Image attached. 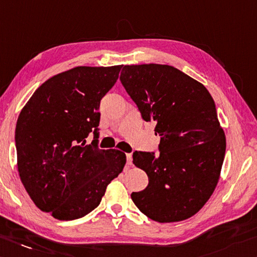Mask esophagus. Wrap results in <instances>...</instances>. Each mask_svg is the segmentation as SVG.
<instances>
[{
  "instance_id": "1",
  "label": "esophagus",
  "mask_w": 257,
  "mask_h": 257,
  "mask_svg": "<svg viewBox=\"0 0 257 257\" xmlns=\"http://www.w3.org/2000/svg\"><path fill=\"white\" fill-rule=\"evenodd\" d=\"M126 163L127 165H132V154H126Z\"/></svg>"
}]
</instances>
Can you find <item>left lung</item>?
<instances>
[{
    "instance_id": "left-lung-1",
    "label": "left lung",
    "mask_w": 257,
    "mask_h": 257,
    "mask_svg": "<svg viewBox=\"0 0 257 257\" xmlns=\"http://www.w3.org/2000/svg\"><path fill=\"white\" fill-rule=\"evenodd\" d=\"M119 80L142 118L155 120L159 154L133 152L149 184L131 194L141 212L176 222L199 212L217 186L226 137L203 84L170 65H125Z\"/></svg>"
}]
</instances>
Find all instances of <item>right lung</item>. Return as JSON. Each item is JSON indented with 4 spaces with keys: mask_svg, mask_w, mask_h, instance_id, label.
<instances>
[{
    "mask_svg": "<svg viewBox=\"0 0 257 257\" xmlns=\"http://www.w3.org/2000/svg\"><path fill=\"white\" fill-rule=\"evenodd\" d=\"M123 65L78 66L52 76L22 108L16 126L18 170L30 199L58 220L91 212L126 156L99 149V106ZM94 134L91 145L85 143Z\"/></svg>",
    "mask_w": 257,
    "mask_h": 257,
    "instance_id": "right-lung-1",
    "label": "right lung"
}]
</instances>
